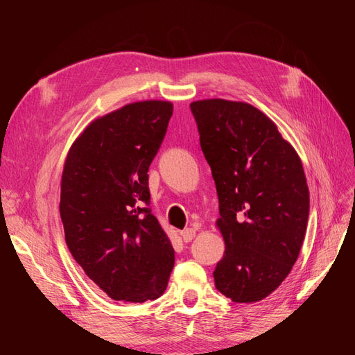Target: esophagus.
<instances>
[{"mask_svg": "<svg viewBox=\"0 0 355 355\" xmlns=\"http://www.w3.org/2000/svg\"><path fill=\"white\" fill-rule=\"evenodd\" d=\"M180 235H182V239H184L185 243H189V241L194 240V237H196V230L187 228V230H184V231L180 232Z\"/></svg>", "mask_w": 355, "mask_h": 355, "instance_id": "34e87169", "label": "esophagus"}]
</instances>
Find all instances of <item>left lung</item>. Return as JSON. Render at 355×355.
I'll use <instances>...</instances> for the list:
<instances>
[{
	"label": "left lung",
	"instance_id": "1",
	"mask_svg": "<svg viewBox=\"0 0 355 355\" xmlns=\"http://www.w3.org/2000/svg\"><path fill=\"white\" fill-rule=\"evenodd\" d=\"M189 106L219 198L225 254L214 284L232 302H257L292 271L305 239L309 191L302 163L254 106L223 99Z\"/></svg>",
	"mask_w": 355,
	"mask_h": 355
}]
</instances>
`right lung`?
Returning <instances> with one entry per match:
<instances>
[{"label": "right lung", "instance_id": "right-lung-1", "mask_svg": "<svg viewBox=\"0 0 355 355\" xmlns=\"http://www.w3.org/2000/svg\"><path fill=\"white\" fill-rule=\"evenodd\" d=\"M173 105L145 101L94 120L69 149L60 218L73 259L114 300L164 293L175 250L149 202L148 170Z\"/></svg>", "mask_w": 355, "mask_h": 355}]
</instances>
